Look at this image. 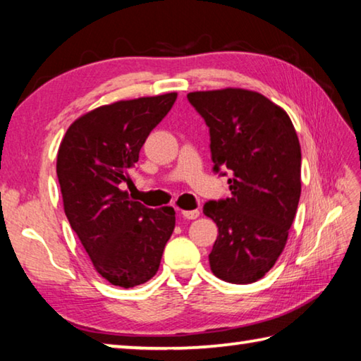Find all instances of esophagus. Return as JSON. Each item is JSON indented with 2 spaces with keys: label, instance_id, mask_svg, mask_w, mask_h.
<instances>
[{
  "label": "esophagus",
  "instance_id": "esophagus-1",
  "mask_svg": "<svg viewBox=\"0 0 361 361\" xmlns=\"http://www.w3.org/2000/svg\"><path fill=\"white\" fill-rule=\"evenodd\" d=\"M199 215H200L199 210H183L181 212V216L185 219H195V218H199Z\"/></svg>",
  "mask_w": 361,
  "mask_h": 361
}]
</instances>
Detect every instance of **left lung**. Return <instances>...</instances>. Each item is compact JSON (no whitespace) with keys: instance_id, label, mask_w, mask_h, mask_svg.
Instances as JSON below:
<instances>
[{"instance_id":"8db88e82","label":"left lung","mask_w":361,"mask_h":361,"mask_svg":"<svg viewBox=\"0 0 361 361\" xmlns=\"http://www.w3.org/2000/svg\"><path fill=\"white\" fill-rule=\"evenodd\" d=\"M210 132L213 172L229 175L231 197L209 200L218 226L210 269L229 283H253L283 252L301 195V146L282 108L245 89L191 92Z\"/></svg>"}]
</instances>
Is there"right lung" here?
I'll return each mask as SVG.
<instances>
[{
  "label": "right lung",
  "mask_w": 361,
  "mask_h": 361,
  "mask_svg": "<svg viewBox=\"0 0 361 361\" xmlns=\"http://www.w3.org/2000/svg\"><path fill=\"white\" fill-rule=\"evenodd\" d=\"M175 100L172 92L97 108L73 122L59 148L57 176L71 229L95 271L122 288L156 276L175 228L172 207L152 210L121 191Z\"/></svg>",
  "instance_id": "1"
}]
</instances>
